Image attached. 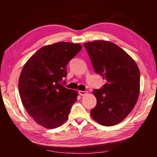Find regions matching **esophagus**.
Wrapping results in <instances>:
<instances>
[{
  "mask_svg": "<svg viewBox=\"0 0 157 157\" xmlns=\"http://www.w3.org/2000/svg\"><path fill=\"white\" fill-rule=\"evenodd\" d=\"M78 94L82 95V96H83V95H85L87 94V91H78Z\"/></svg>",
  "mask_w": 157,
  "mask_h": 157,
  "instance_id": "1",
  "label": "esophagus"
}]
</instances>
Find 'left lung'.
Returning a JSON list of instances; mask_svg holds the SVG:
<instances>
[{
    "label": "left lung",
    "mask_w": 157,
    "mask_h": 157,
    "mask_svg": "<svg viewBox=\"0 0 157 157\" xmlns=\"http://www.w3.org/2000/svg\"><path fill=\"white\" fill-rule=\"evenodd\" d=\"M84 46L95 73L107 81L102 88L93 91L97 104L91 116L102 125H115L129 115L139 98V67L125 51L111 41H94Z\"/></svg>",
    "instance_id": "obj_1"
}]
</instances>
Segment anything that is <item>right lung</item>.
<instances>
[{"instance_id": "right-lung-1", "label": "right lung", "mask_w": 157, "mask_h": 157, "mask_svg": "<svg viewBox=\"0 0 157 157\" xmlns=\"http://www.w3.org/2000/svg\"><path fill=\"white\" fill-rule=\"evenodd\" d=\"M79 44L57 42L41 48L23 66L18 91L28 113L37 124L56 128L68 118L78 92L63 86L67 64L82 49Z\"/></svg>"}]
</instances>
